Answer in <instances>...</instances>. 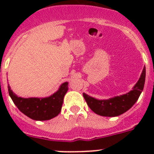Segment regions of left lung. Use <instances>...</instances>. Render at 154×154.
Segmentation results:
<instances>
[{
  "label": "left lung",
  "mask_w": 154,
  "mask_h": 154,
  "mask_svg": "<svg viewBox=\"0 0 154 154\" xmlns=\"http://www.w3.org/2000/svg\"><path fill=\"white\" fill-rule=\"evenodd\" d=\"M146 81V68H144L140 79L133 90L120 97H115L108 100H97L83 94L85 100L89 107L95 113L104 117H117L129 110L136 103L143 90Z\"/></svg>",
  "instance_id": "8db88e82"
}]
</instances>
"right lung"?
<instances>
[{
	"label": "right lung",
	"mask_w": 154,
	"mask_h": 154,
	"mask_svg": "<svg viewBox=\"0 0 154 154\" xmlns=\"http://www.w3.org/2000/svg\"><path fill=\"white\" fill-rule=\"evenodd\" d=\"M8 94L18 109L27 117L36 121H46L57 117L62 107L64 96L68 90V82L60 85L57 92L45 98L18 97L8 85Z\"/></svg>",
	"instance_id": "obj_1"
}]
</instances>
